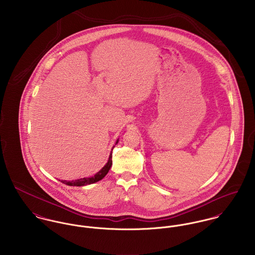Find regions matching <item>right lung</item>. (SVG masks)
<instances>
[{"mask_svg":"<svg viewBox=\"0 0 255 255\" xmlns=\"http://www.w3.org/2000/svg\"><path fill=\"white\" fill-rule=\"evenodd\" d=\"M118 142H119V139L117 140L116 144ZM111 166H112V153L110 154L109 160H108L107 164L97 174H95L93 177L78 179V180L72 181V182H67V181H61V182L65 183V184H68V185H72V186H83V185H86V184H91V183H94V182H99L108 174Z\"/></svg>","mask_w":255,"mask_h":255,"instance_id":"add662e5","label":"right lung"}]
</instances>
